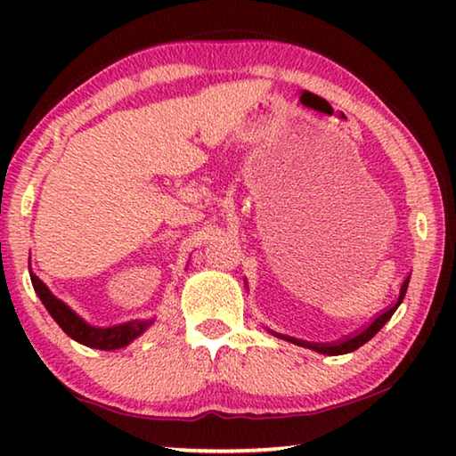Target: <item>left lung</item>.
Here are the masks:
<instances>
[{
  "label": "left lung",
  "mask_w": 456,
  "mask_h": 456,
  "mask_svg": "<svg viewBox=\"0 0 456 456\" xmlns=\"http://www.w3.org/2000/svg\"><path fill=\"white\" fill-rule=\"evenodd\" d=\"M408 281H411V277H406V280H404L403 288H400L398 299H396L395 305H390L388 310H384L380 315H376V318H374L372 322H370L364 330H360L358 334L339 339V342H334V344H315V342H304V339H297V338L281 336V334H273V336L281 338V339H288V342L302 346V348H310V350H315V352H320V354H326V356H339V354H348V352L358 350L360 346H364L366 342H370V339H372V338L378 334V331H380V330L384 328V323L392 318V314H395V312L398 310V305L403 304V299H404V296H406Z\"/></svg>",
  "instance_id": "left-lung-1"
}]
</instances>
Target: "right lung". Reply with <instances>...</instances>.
Segmentation results:
<instances>
[{
  "label": "right lung",
  "mask_w": 456,
  "mask_h": 456,
  "mask_svg": "<svg viewBox=\"0 0 456 456\" xmlns=\"http://www.w3.org/2000/svg\"><path fill=\"white\" fill-rule=\"evenodd\" d=\"M29 277H32V285L37 293V297L42 299L45 310L50 312V315L56 320L58 326L72 339H76V342L88 346V348H96V350L125 348V346H128L133 339L144 334L146 328L152 323V320H133L126 323H118V326H112V328H94L84 322L80 315H76L64 302H60L56 296H52V291L45 288V283L36 273H29Z\"/></svg>",
  "instance_id": "1"
}]
</instances>
